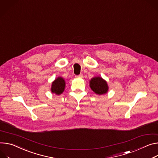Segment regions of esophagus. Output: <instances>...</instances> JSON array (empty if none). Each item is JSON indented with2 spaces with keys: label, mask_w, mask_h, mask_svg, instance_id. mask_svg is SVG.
I'll return each instance as SVG.
<instances>
[{
  "label": "esophagus",
  "mask_w": 158,
  "mask_h": 158,
  "mask_svg": "<svg viewBox=\"0 0 158 158\" xmlns=\"http://www.w3.org/2000/svg\"><path fill=\"white\" fill-rule=\"evenodd\" d=\"M76 77H77V78H82L83 77V75L82 74H81L78 75V76H76Z\"/></svg>",
  "instance_id": "esophagus-1"
}]
</instances>
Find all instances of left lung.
Returning a JSON list of instances; mask_svg holds the SVG:
<instances>
[{
  "label": "left lung",
  "instance_id": "8db88e82",
  "mask_svg": "<svg viewBox=\"0 0 158 158\" xmlns=\"http://www.w3.org/2000/svg\"><path fill=\"white\" fill-rule=\"evenodd\" d=\"M91 89L97 94H106L108 91V85L105 80L101 77H94L89 81Z\"/></svg>",
  "mask_w": 158,
  "mask_h": 158
}]
</instances>
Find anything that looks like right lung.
Instances as JSON below:
<instances>
[{"label":"right lung","instance_id":"add662e5","mask_svg":"<svg viewBox=\"0 0 158 158\" xmlns=\"http://www.w3.org/2000/svg\"><path fill=\"white\" fill-rule=\"evenodd\" d=\"M65 87V82L64 79L62 77H59L52 82L51 91L52 93H55L56 95H60L64 92Z\"/></svg>","mask_w":158,"mask_h":158}]
</instances>
